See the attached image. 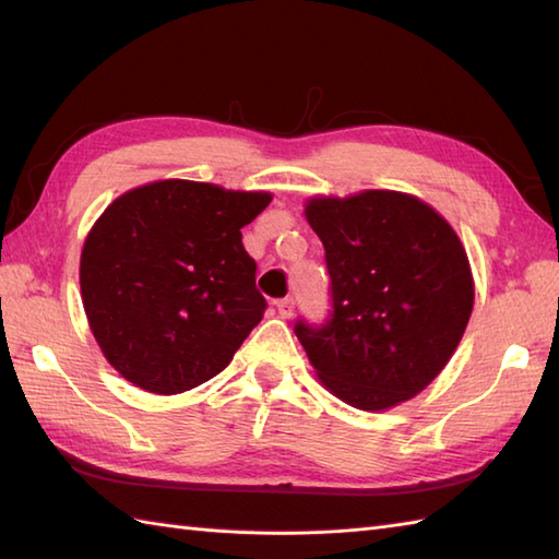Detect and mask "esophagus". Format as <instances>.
Segmentation results:
<instances>
[{
    "label": "esophagus",
    "instance_id": "34e87169",
    "mask_svg": "<svg viewBox=\"0 0 559 559\" xmlns=\"http://www.w3.org/2000/svg\"><path fill=\"white\" fill-rule=\"evenodd\" d=\"M276 310H278V314L281 317H293V310H295V300L293 298H283V300H278L276 302Z\"/></svg>",
    "mask_w": 559,
    "mask_h": 559
}]
</instances>
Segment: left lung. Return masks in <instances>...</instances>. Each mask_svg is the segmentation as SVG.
<instances>
[{
	"mask_svg": "<svg viewBox=\"0 0 559 559\" xmlns=\"http://www.w3.org/2000/svg\"><path fill=\"white\" fill-rule=\"evenodd\" d=\"M324 245L331 312L295 322L324 386L362 411L408 401L444 370L473 310L468 257L420 199L370 189L312 199L305 209Z\"/></svg>",
	"mask_w": 559,
	"mask_h": 559,
	"instance_id": "1",
	"label": "left lung"
}]
</instances>
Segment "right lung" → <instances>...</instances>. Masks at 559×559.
Segmentation results:
<instances>
[{
	"instance_id": "right-lung-1",
	"label": "right lung",
	"mask_w": 559,
	"mask_h": 559,
	"mask_svg": "<svg viewBox=\"0 0 559 559\" xmlns=\"http://www.w3.org/2000/svg\"><path fill=\"white\" fill-rule=\"evenodd\" d=\"M271 194L163 180L115 199L81 252V298L105 358L153 394L233 360L266 310L242 228Z\"/></svg>"
}]
</instances>
